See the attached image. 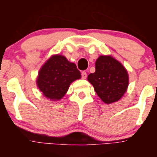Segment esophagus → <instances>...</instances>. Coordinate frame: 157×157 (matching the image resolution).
Listing matches in <instances>:
<instances>
[{"instance_id":"esophagus-1","label":"esophagus","mask_w":157,"mask_h":157,"mask_svg":"<svg viewBox=\"0 0 157 157\" xmlns=\"http://www.w3.org/2000/svg\"><path fill=\"white\" fill-rule=\"evenodd\" d=\"M87 77V74L86 71H82V78L83 79H86Z\"/></svg>"}]
</instances>
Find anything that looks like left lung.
Returning <instances> with one entry per match:
<instances>
[{
    "label": "left lung",
    "mask_w": 157,
    "mask_h": 157,
    "mask_svg": "<svg viewBox=\"0 0 157 157\" xmlns=\"http://www.w3.org/2000/svg\"><path fill=\"white\" fill-rule=\"evenodd\" d=\"M96 71L87 79L93 85L101 101L107 105L123 98L129 86L128 72L125 67L110 55H101L95 63Z\"/></svg>",
    "instance_id": "8db88e82"
}]
</instances>
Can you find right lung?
Instances as JSON below:
<instances>
[{
  "label": "right lung",
  "instance_id": "obj_1",
  "mask_svg": "<svg viewBox=\"0 0 157 157\" xmlns=\"http://www.w3.org/2000/svg\"><path fill=\"white\" fill-rule=\"evenodd\" d=\"M81 78L75 63L64 56L52 55L41 66L36 83L43 96L52 101L61 100L68 90L71 83Z\"/></svg>",
  "mask_w": 157,
  "mask_h": 157
}]
</instances>
